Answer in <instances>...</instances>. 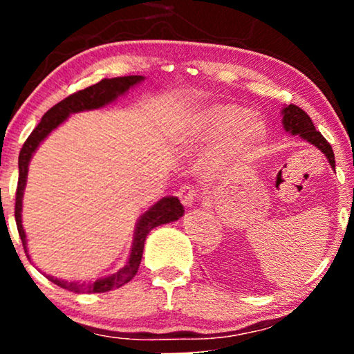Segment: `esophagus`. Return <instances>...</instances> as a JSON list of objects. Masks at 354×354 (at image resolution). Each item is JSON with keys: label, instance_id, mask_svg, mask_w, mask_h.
I'll return each mask as SVG.
<instances>
[{"label": "esophagus", "instance_id": "1", "mask_svg": "<svg viewBox=\"0 0 354 354\" xmlns=\"http://www.w3.org/2000/svg\"><path fill=\"white\" fill-rule=\"evenodd\" d=\"M178 196H180V200L183 205L186 206V208H193L194 203H196V189L193 188V186H181L180 191H178Z\"/></svg>", "mask_w": 354, "mask_h": 354}]
</instances>
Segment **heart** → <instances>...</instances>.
<instances>
[{"instance_id":"obj_1","label":"heart","mask_w":354,"mask_h":354,"mask_svg":"<svg viewBox=\"0 0 354 354\" xmlns=\"http://www.w3.org/2000/svg\"><path fill=\"white\" fill-rule=\"evenodd\" d=\"M181 136L188 143L218 140L208 165L219 168L250 156L266 140L268 124L243 104L209 103L189 113L181 126Z\"/></svg>"}]
</instances>
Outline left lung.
<instances>
[{"label":"left lung","instance_id":"8db88e82","mask_svg":"<svg viewBox=\"0 0 354 354\" xmlns=\"http://www.w3.org/2000/svg\"><path fill=\"white\" fill-rule=\"evenodd\" d=\"M283 126L290 135L299 136L301 140L306 141L319 149L321 153L326 156L328 163L335 169V153H333L331 145L324 140V136L319 131H316L315 124H313L311 118L303 111L301 108L295 106V104H284L281 109Z\"/></svg>","mask_w":354,"mask_h":354}]
</instances>
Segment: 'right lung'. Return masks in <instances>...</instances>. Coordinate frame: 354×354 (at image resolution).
<instances>
[{"mask_svg":"<svg viewBox=\"0 0 354 354\" xmlns=\"http://www.w3.org/2000/svg\"><path fill=\"white\" fill-rule=\"evenodd\" d=\"M145 80V76L133 75V76H118V78H109V80H101L100 83L88 86L81 91L75 93V95L68 96L63 101H59L58 104H55L51 109H48L44 113L39 124L36 126L28 140L24 141L21 151H19V160H18V168H19V178H18V188H16V206H15V218H16V226H18L19 238H21L24 251L28 254V241H26V233L23 228V194L24 188H26L28 181V169H30L31 158L36 153V149L39 148V145L51 135V131H55L58 126H61L64 121L68 120L71 115L81 111H93V109H100L113 104L118 101L121 96H124L126 93L131 88L138 86L141 81ZM185 213V208L178 200L176 196H165L160 201H156L154 205L149 206L148 209L138 218L135 233H133V243H131V251H129L128 261L124 263V266L121 270H118L116 273L104 276V278H98L95 281H66V279L55 278V276L48 274L46 278L51 283L58 284V286L64 288L68 291H75V293H106L109 290H115L131 281L138 273V268H140L141 258H143V250H145V241L148 233L156 226L166 225V223H171L180 219ZM30 256V254H28Z\"/></svg>","mask_w":354,"mask_h":354,"instance_id":"obj_1","label":"right lung"}]
</instances>
